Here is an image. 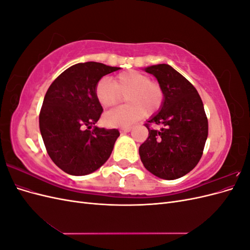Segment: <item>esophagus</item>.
I'll use <instances>...</instances> for the list:
<instances>
[{"label": "esophagus", "instance_id": "obj_1", "mask_svg": "<svg viewBox=\"0 0 250 250\" xmlns=\"http://www.w3.org/2000/svg\"><path fill=\"white\" fill-rule=\"evenodd\" d=\"M120 131L121 132H122V133H127V132H130L131 131V127H122V128H121V129H120Z\"/></svg>", "mask_w": 250, "mask_h": 250}]
</instances>
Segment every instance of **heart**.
<instances>
[{"instance_id": "heart-1", "label": "heart", "mask_w": 250, "mask_h": 250, "mask_svg": "<svg viewBox=\"0 0 250 250\" xmlns=\"http://www.w3.org/2000/svg\"><path fill=\"white\" fill-rule=\"evenodd\" d=\"M120 95H125L127 104L105 112L103 121L108 126H129L146 112L153 113L160 109L164 101V90L160 83L133 70L120 73L111 80L102 78L95 87L96 99L103 108L116 104Z\"/></svg>"}]
</instances>
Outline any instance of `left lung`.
Listing matches in <instances>:
<instances>
[{
  "mask_svg": "<svg viewBox=\"0 0 250 250\" xmlns=\"http://www.w3.org/2000/svg\"><path fill=\"white\" fill-rule=\"evenodd\" d=\"M153 75L164 90V101L148 123L161 125L151 129L139 148L141 161L150 173L162 179L185 176L200 161L208 139V125L201 98L192 83L169 64L143 69Z\"/></svg>",
  "mask_w": 250,
  "mask_h": 250,
  "instance_id": "obj_1",
  "label": "left lung"
}]
</instances>
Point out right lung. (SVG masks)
Listing matches in <instances>:
<instances>
[{"label": "right lung", "mask_w": 250, "mask_h": 250, "mask_svg": "<svg viewBox=\"0 0 250 250\" xmlns=\"http://www.w3.org/2000/svg\"><path fill=\"white\" fill-rule=\"evenodd\" d=\"M118 70L95 62L74 64L53 81L44 96L40 113L42 138L51 160L70 175L95 172L112 152L120 132L96 126L103 109L95 87L103 76Z\"/></svg>", "instance_id": "right-lung-1"}]
</instances>
